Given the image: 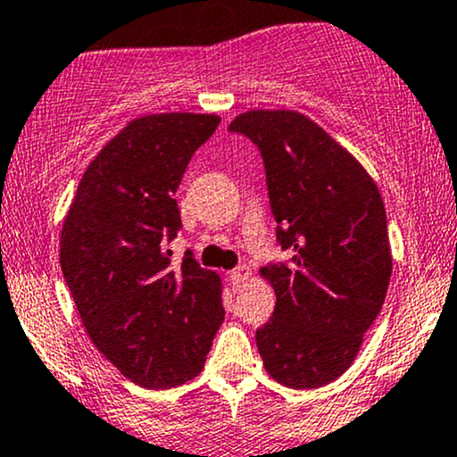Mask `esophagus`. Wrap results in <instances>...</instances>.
Wrapping results in <instances>:
<instances>
[{
    "label": "esophagus",
    "mask_w": 457,
    "mask_h": 457,
    "mask_svg": "<svg viewBox=\"0 0 457 457\" xmlns=\"http://www.w3.org/2000/svg\"><path fill=\"white\" fill-rule=\"evenodd\" d=\"M249 269L245 267V264H240V267H237L234 270H229V279H232V284H234V288H238V286H243L245 282H247L249 279Z\"/></svg>",
    "instance_id": "1"
}]
</instances>
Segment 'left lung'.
Masks as SVG:
<instances>
[{
    "mask_svg": "<svg viewBox=\"0 0 457 457\" xmlns=\"http://www.w3.org/2000/svg\"><path fill=\"white\" fill-rule=\"evenodd\" d=\"M229 132L262 155L275 240L290 255L262 269L278 302L255 345L275 382L319 388L351 367L386 299L382 195L347 149L293 110H252Z\"/></svg>",
    "mask_w": 457,
    "mask_h": 457,
    "instance_id": "obj_1",
    "label": "left lung"
}]
</instances>
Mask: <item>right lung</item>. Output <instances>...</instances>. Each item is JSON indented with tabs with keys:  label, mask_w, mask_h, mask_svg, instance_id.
<instances>
[{
	"label": "right lung",
	"mask_w": 457,
	"mask_h": 457,
	"mask_svg": "<svg viewBox=\"0 0 457 457\" xmlns=\"http://www.w3.org/2000/svg\"><path fill=\"white\" fill-rule=\"evenodd\" d=\"M217 114L134 119L79 179L60 267L95 347L143 388H173L204 369L225 317L220 279L193 252L173 267L178 190Z\"/></svg>",
	"instance_id": "add662e5"
}]
</instances>
